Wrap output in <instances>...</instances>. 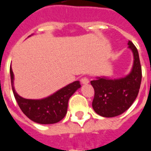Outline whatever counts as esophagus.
Returning <instances> with one entry per match:
<instances>
[{"mask_svg": "<svg viewBox=\"0 0 151 151\" xmlns=\"http://www.w3.org/2000/svg\"><path fill=\"white\" fill-rule=\"evenodd\" d=\"M80 81H81V83H83V84H87V83H89L88 78H87V77H83V78L80 80Z\"/></svg>", "mask_w": 151, "mask_h": 151, "instance_id": "obj_1", "label": "esophagus"}]
</instances>
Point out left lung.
Returning a JSON list of instances; mask_svg holds the SVG:
<instances>
[{
    "mask_svg": "<svg viewBox=\"0 0 151 151\" xmlns=\"http://www.w3.org/2000/svg\"><path fill=\"white\" fill-rule=\"evenodd\" d=\"M128 45L134 59L128 76L116 80L99 77L91 81L95 92L92 108L100 116L113 117L121 115L131 106L137 96L142 81V67L136 47L130 41Z\"/></svg>",
    "mask_w": 151,
    "mask_h": 151,
    "instance_id": "1",
    "label": "left lung"
}]
</instances>
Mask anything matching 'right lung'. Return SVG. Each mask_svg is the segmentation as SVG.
<instances>
[{"label": "right lung", "mask_w": 151, "mask_h": 151, "mask_svg": "<svg viewBox=\"0 0 151 151\" xmlns=\"http://www.w3.org/2000/svg\"><path fill=\"white\" fill-rule=\"evenodd\" d=\"M12 89L14 97L23 113L28 118L39 124H54L60 122L68 111L69 98L80 88L79 81H75L53 95L42 100H29L20 96L14 87V72L10 67Z\"/></svg>", "instance_id": "right-lung-1"}]
</instances>
